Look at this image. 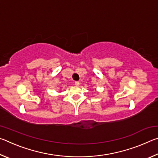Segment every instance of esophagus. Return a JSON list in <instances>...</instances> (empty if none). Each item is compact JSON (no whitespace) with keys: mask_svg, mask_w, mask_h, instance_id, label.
Instances as JSON below:
<instances>
[{"mask_svg":"<svg viewBox=\"0 0 158 158\" xmlns=\"http://www.w3.org/2000/svg\"><path fill=\"white\" fill-rule=\"evenodd\" d=\"M74 84H75V85H77V86H78V85H79V81H75V82H74Z\"/></svg>","mask_w":158,"mask_h":158,"instance_id":"obj_1","label":"esophagus"}]
</instances>
